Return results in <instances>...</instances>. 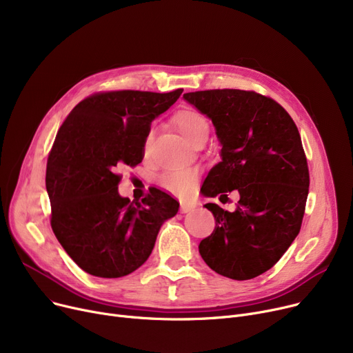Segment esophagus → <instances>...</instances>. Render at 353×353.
<instances>
[{
	"label": "esophagus",
	"instance_id": "34e87169",
	"mask_svg": "<svg viewBox=\"0 0 353 353\" xmlns=\"http://www.w3.org/2000/svg\"><path fill=\"white\" fill-rule=\"evenodd\" d=\"M196 206L193 205V203H181V206H180V212L181 213H188V212H190V210H193Z\"/></svg>",
	"mask_w": 353,
	"mask_h": 353
}]
</instances>
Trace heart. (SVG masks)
<instances>
[{
    "label": "heart",
    "mask_w": 353,
    "mask_h": 353,
    "mask_svg": "<svg viewBox=\"0 0 353 353\" xmlns=\"http://www.w3.org/2000/svg\"><path fill=\"white\" fill-rule=\"evenodd\" d=\"M173 124L179 133L186 139L192 145L199 141L208 140L210 133V124L205 114L197 110H181L173 117ZM154 139V130L150 128L144 136L143 152L147 154ZM160 186L167 192H172L180 196H189L194 192L197 184V173L190 169H179L164 172L159 179Z\"/></svg>",
    "instance_id": "1"
}]
</instances>
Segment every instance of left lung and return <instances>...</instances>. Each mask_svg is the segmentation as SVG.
I'll return each instance as SVG.
<instances>
[{"instance_id":"8db88e82","label":"left lung","mask_w":353,"mask_h":353,"mask_svg":"<svg viewBox=\"0 0 353 353\" xmlns=\"http://www.w3.org/2000/svg\"><path fill=\"white\" fill-rule=\"evenodd\" d=\"M183 99L212 120L221 145L203 193L240 194L234 212L205 205L216 228L199 252L216 273L253 279L279 261L302 226L309 169L299 130L281 104L254 91L206 90Z\"/></svg>"}]
</instances>
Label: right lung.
Returning a JSON list of instances; mask_svg holds the SVG:
<instances>
[{
	"instance_id": "obj_1",
	"label": "right lung",
	"mask_w": 353,
	"mask_h": 353,
	"mask_svg": "<svg viewBox=\"0 0 353 353\" xmlns=\"http://www.w3.org/2000/svg\"><path fill=\"white\" fill-rule=\"evenodd\" d=\"M181 92H97L60 127L46 173L51 228L84 272L107 279L134 272L150 256L161 225L179 212L177 200L159 189L140 203L121 197L117 170L141 163L152 121Z\"/></svg>"
}]
</instances>
